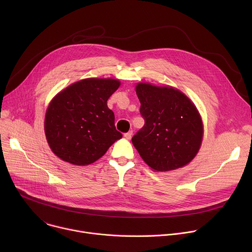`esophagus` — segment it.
<instances>
[{
	"instance_id": "1",
	"label": "esophagus",
	"mask_w": 252,
	"mask_h": 252,
	"mask_svg": "<svg viewBox=\"0 0 252 252\" xmlns=\"http://www.w3.org/2000/svg\"><path fill=\"white\" fill-rule=\"evenodd\" d=\"M131 136H132V130H129V131H127V132L125 133V137H126V139H130Z\"/></svg>"
}]
</instances>
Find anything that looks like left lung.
I'll use <instances>...</instances> for the list:
<instances>
[{
  "instance_id": "8db88e82",
  "label": "left lung",
  "mask_w": 252,
  "mask_h": 252,
  "mask_svg": "<svg viewBox=\"0 0 252 252\" xmlns=\"http://www.w3.org/2000/svg\"><path fill=\"white\" fill-rule=\"evenodd\" d=\"M145 125L131 141L153 169L167 171L188 164L202 140V123L190 99L173 88L135 87Z\"/></svg>"
}]
</instances>
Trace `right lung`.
<instances>
[{"label": "right lung", "mask_w": 252, "mask_h": 252, "mask_svg": "<svg viewBox=\"0 0 252 252\" xmlns=\"http://www.w3.org/2000/svg\"><path fill=\"white\" fill-rule=\"evenodd\" d=\"M120 85L113 79H86L54 97L47 110L45 132L57 157L71 164L88 165L122 138L115 114L106 103Z\"/></svg>", "instance_id": "obj_1"}]
</instances>
